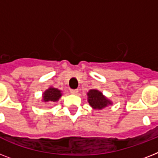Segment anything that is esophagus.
<instances>
[{"instance_id": "obj_1", "label": "esophagus", "mask_w": 158, "mask_h": 158, "mask_svg": "<svg viewBox=\"0 0 158 158\" xmlns=\"http://www.w3.org/2000/svg\"><path fill=\"white\" fill-rule=\"evenodd\" d=\"M70 93H71L72 94H78V93H79V90L78 89H70Z\"/></svg>"}]
</instances>
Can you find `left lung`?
Here are the masks:
<instances>
[{
  "instance_id": "obj_1",
  "label": "left lung",
  "mask_w": 158,
  "mask_h": 158,
  "mask_svg": "<svg viewBox=\"0 0 158 158\" xmlns=\"http://www.w3.org/2000/svg\"><path fill=\"white\" fill-rule=\"evenodd\" d=\"M87 95L89 105L96 110H102V108H105L106 106L111 104V102L106 98L102 93L97 89L89 90Z\"/></svg>"
}]
</instances>
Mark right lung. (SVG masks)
<instances>
[{"mask_svg":"<svg viewBox=\"0 0 158 158\" xmlns=\"http://www.w3.org/2000/svg\"><path fill=\"white\" fill-rule=\"evenodd\" d=\"M61 91L59 89H55L52 87H50L49 89H47L43 94V100L45 102H56L61 97Z\"/></svg>","mask_w":158,"mask_h":158,"instance_id":"right-lung-1","label":"right lung"}]
</instances>
